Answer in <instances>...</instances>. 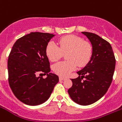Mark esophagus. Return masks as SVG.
Listing matches in <instances>:
<instances>
[{"label": "esophagus", "mask_w": 122, "mask_h": 122, "mask_svg": "<svg viewBox=\"0 0 122 122\" xmlns=\"http://www.w3.org/2000/svg\"><path fill=\"white\" fill-rule=\"evenodd\" d=\"M59 80H65V78H64V77H59Z\"/></svg>", "instance_id": "obj_1"}]
</instances>
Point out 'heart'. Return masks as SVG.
<instances>
[{"mask_svg":"<svg viewBox=\"0 0 122 122\" xmlns=\"http://www.w3.org/2000/svg\"><path fill=\"white\" fill-rule=\"evenodd\" d=\"M60 47L54 42H50L46 47V55L52 62H56L66 54L67 60L53 65V72L62 77H67L77 68L85 67L92 55V47L83 38L75 35H68L59 40Z\"/></svg>","mask_w":122,"mask_h":122,"instance_id":"obj_1","label":"heart"}]
</instances>
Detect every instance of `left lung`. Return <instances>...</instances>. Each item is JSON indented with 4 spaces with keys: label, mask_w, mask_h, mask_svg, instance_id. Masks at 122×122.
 <instances>
[{
    "label": "left lung",
    "mask_w": 122,
    "mask_h": 122,
    "mask_svg": "<svg viewBox=\"0 0 122 122\" xmlns=\"http://www.w3.org/2000/svg\"><path fill=\"white\" fill-rule=\"evenodd\" d=\"M92 45L91 59L79 76L71 79L72 86L68 90L70 98L81 105L95 103L106 93L110 86L115 68V58L108 42L91 32H82Z\"/></svg>",
    "instance_id": "left-lung-1"
}]
</instances>
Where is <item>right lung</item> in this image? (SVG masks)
Listing matches in <instances>:
<instances>
[{
    "label": "right lung",
    "instance_id": "add662e5",
    "mask_svg": "<svg viewBox=\"0 0 122 122\" xmlns=\"http://www.w3.org/2000/svg\"><path fill=\"white\" fill-rule=\"evenodd\" d=\"M54 36L31 32L18 39L9 54V85L14 95L25 104L35 106L44 103L59 81L57 75L49 73L50 62L46 55L47 44ZM42 74L47 78L43 79Z\"/></svg>",
    "mask_w": 122,
    "mask_h": 122
}]
</instances>
